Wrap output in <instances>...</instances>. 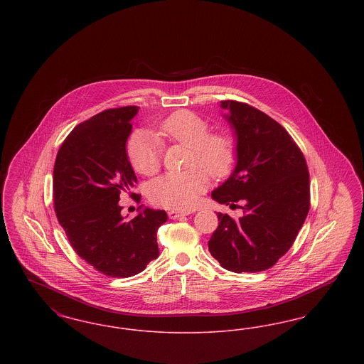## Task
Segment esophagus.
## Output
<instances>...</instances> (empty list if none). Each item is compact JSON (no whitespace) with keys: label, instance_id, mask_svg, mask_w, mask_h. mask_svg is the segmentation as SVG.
<instances>
[{"label":"esophagus","instance_id":"34e87169","mask_svg":"<svg viewBox=\"0 0 364 364\" xmlns=\"http://www.w3.org/2000/svg\"><path fill=\"white\" fill-rule=\"evenodd\" d=\"M190 213L188 211H180V210H169L168 211V215L171 220H177L180 217H184V215H188Z\"/></svg>","mask_w":364,"mask_h":364}]
</instances>
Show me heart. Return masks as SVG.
<instances>
[{
    "label": "heart",
    "instance_id": "obj_1",
    "mask_svg": "<svg viewBox=\"0 0 364 364\" xmlns=\"http://www.w3.org/2000/svg\"><path fill=\"white\" fill-rule=\"evenodd\" d=\"M156 135L190 147V169L172 172L150 184V200L162 208L187 210L196 205L208 186V173L223 178L235 166L236 144L223 132H210L208 122L190 110L174 112L158 124ZM128 156L139 173L156 174L162 164V144L149 132H136L128 141Z\"/></svg>",
    "mask_w": 364,
    "mask_h": 364
}]
</instances>
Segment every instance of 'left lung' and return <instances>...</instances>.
<instances>
[{
	"label": "left lung",
	"mask_w": 364,
	"mask_h": 364,
	"mask_svg": "<svg viewBox=\"0 0 364 364\" xmlns=\"http://www.w3.org/2000/svg\"><path fill=\"white\" fill-rule=\"evenodd\" d=\"M221 107L237 138V162L211 198L230 206L240 202L242 217L218 213L208 251L226 270L263 272L288 252L304 224L310 174L301 150L276 120L237 101H221Z\"/></svg>",
	"instance_id": "8db88e82"
}]
</instances>
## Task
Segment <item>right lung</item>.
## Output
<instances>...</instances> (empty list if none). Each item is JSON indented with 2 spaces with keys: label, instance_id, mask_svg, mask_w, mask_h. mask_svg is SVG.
Instances as JSON below:
<instances>
[{
  "label": "right lung",
  "instance_id": "obj_1",
  "mask_svg": "<svg viewBox=\"0 0 364 364\" xmlns=\"http://www.w3.org/2000/svg\"><path fill=\"white\" fill-rule=\"evenodd\" d=\"M138 110L107 109L76 125L54 162L57 220L75 252L109 277H132L156 259V230L168 220L143 206L129 221L122 215L120 193L138 183L125 149Z\"/></svg>",
  "mask_w": 364,
  "mask_h": 364
}]
</instances>
